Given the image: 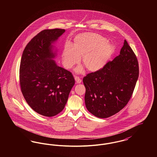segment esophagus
Here are the masks:
<instances>
[{
    "label": "esophagus",
    "mask_w": 157,
    "mask_h": 157,
    "mask_svg": "<svg viewBox=\"0 0 157 157\" xmlns=\"http://www.w3.org/2000/svg\"><path fill=\"white\" fill-rule=\"evenodd\" d=\"M75 80L77 83H80L82 81L81 79H80V78L78 77V76H75Z\"/></svg>",
    "instance_id": "obj_1"
}]
</instances>
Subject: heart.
<instances>
[{"label":"heart","instance_id":"b5f03b06","mask_svg":"<svg viewBox=\"0 0 157 157\" xmlns=\"http://www.w3.org/2000/svg\"><path fill=\"white\" fill-rule=\"evenodd\" d=\"M114 50L113 45L101 35L83 33L74 37L71 46L65 45L62 53V63L65 68L71 69L81 57V62L88 71L97 72L104 67ZM75 72L81 74L83 67L76 68Z\"/></svg>","mask_w":157,"mask_h":157}]
</instances>
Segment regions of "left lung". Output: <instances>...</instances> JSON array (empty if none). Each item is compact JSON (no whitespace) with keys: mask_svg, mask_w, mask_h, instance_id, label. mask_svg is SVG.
I'll return each instance as SVG.
<instances>
[{"mask_svg":"<svg viewBox=\"0 0 157 157\" xmlns=\"http://www.w3.org/2000/svg\"><path fill=\"white\" fill-rule=\"evenodd\" d=\"M138 76V60L125 40L118 56L83 78L88 111L100 118L120 112L131 97Z\"/></svg>","mask_w":157,"mask_h":157,"instance_id":"left-lung-1","label":"left lung"}]
</instances>
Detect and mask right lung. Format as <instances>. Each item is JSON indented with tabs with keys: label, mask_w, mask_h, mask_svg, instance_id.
<instances>
[{
	"label": "right lung",
	"mask_w": 157,
	"mask_h": 157,
	"mask_svg": "<svg viewBox=\"0 0 157 157\" xmlns=\"http://www.w3.org/2000/svg\"><path fill=\"white\" fill-rule=\"evenodd\" d=\"M65 29H46L26 45L21 61L19 79L26 102L38 113L53 117L65 108L75 84L71 72L57 65L54 44Z\"/></svg>",
	"instance_id": "add662e5"
}]
</instances>
